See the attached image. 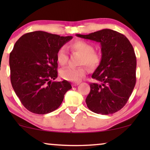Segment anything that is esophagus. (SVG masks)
Listing matches in <instances>:
<instances>
[{
	"mask_svg": "<svg viewBox=\"0 0 150 150\" xmlns=\"http://www.w3.org/2000/svg\"><path fill=\"white\" fill-rule=\"evenodd\" d=\"M79 84H80L79 82H76V83H72V85L74 86V87H75V86L79 85Z\"/></svg>",
	"mask_w": 150,
	"mask_h": 150,
	"instance_id": "esophagus-1",
	"label": "esophagus"
}]
</instances>
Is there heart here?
<instances>
[{
    "label": "heart",
    "instance_id": "obj_1",
    "mask_svg": "<svg viewBox=\"0 0 150 150\" xmlns=\"http://www.w3.org/2000/svg\"><path fill=\"white\" fill-rule=\"evenodd\" d=\"M71 50L82 54L79 60V65H85L90 69L96 67L100 62V55L98 52L93 51V47L89 43L83 40H78L71 43L69 46ZM57 62L64 65L68 61V54L65 46L58 49L56 54ZM86 74V69L83 66L76 67H67L60 71V76L63 79L69 81H79Z\"/></svg>",
    "mask_w": 150,
    "mask_h": 150
}]
</instances>
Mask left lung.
Returning <instances> with one entry per match:
<instances>
[{
    "instance_id": "obj_1",
    "label": "left lung",
    "mask_w": 150,
    "mask_h": 150,
    "mask_svg": "<svg viewBox=\"0 0 150 150\" xmlns=\"http://www.w3.org/2000/svg\"><path fill=\"white\" fill-rule=\"evenodd\" d=\"M76 36L101 45V61L91 75L96 82L89 84L87 107L98 114L115 113L125 106L136 84L134 48L126 36L111 29Z\"/></svg>"
}]
</instances>
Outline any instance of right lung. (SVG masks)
Segmentation results:
<instances>
[{
  "mask_svg": "<svg viewBox=\"0 0 150 150\" xmlns=\"http://www.w3.org/2000/svg\"><path fill=\"white\" fill-rule=\"evenodd\" d=\"M72 39L44 31L22 35L9 54L11 83L15 93L29 111L44 115L54 111L71 89L68 81L57 78L58 49Z\"/></svg>",
  "mask_w": 150,
  "mask_h": 150,
  "instance_id": "obj_1",
  "label": "right lung"
}]
</instances>
